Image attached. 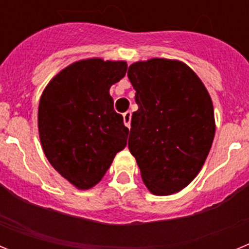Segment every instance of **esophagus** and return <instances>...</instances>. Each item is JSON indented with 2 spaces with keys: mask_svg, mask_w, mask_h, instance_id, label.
I'll use <instances>...</instances> for the list:
<instances>
[{
  "mask_svg": "<svg viewBox=\"0 0 249 249\" xmlns=\"http://www.w3.org/2000/svg\"><path fill=\"white\" fill-rule=\"evenodd\" d=\"M131 118H132V113L129 111L123 113V122H124V124H126L128 128H131Z\"/></svg>",
  "mask_w": 249,
  "mask_h": 249,
  "instance_id": "esophagus-1",
  "label": "esophagus"
}]
</instances>
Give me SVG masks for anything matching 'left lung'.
<instances>
[{"mask_svg":"<svg viewBox=\"0 0 249 249\" xmlns=\"http://www.w3.org/2000/svg\"><path fill=\"white\" fill-rule=\"evenodd\" d=\"M127 76L138 105L128 148L143 183L156 196L179 192L199 173L214 138L210 93L199 77L176 59L138 61Z\"/></svg>","mask_w":249,"mask_h":249,"instance_id":"1","label":"left lung"}]
</instances>
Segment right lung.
<instances>
[{"mask_svg": "<svg viewBox=\"0 0 249 249\" xmlns=\"http://www.w3.org/2000/svg\"><path fill=\"white\" fill-rule=\"evenodd\" d=\"M126 71L124 61L81 59L57 73L41 96L42 149L52 167L78 190L96 186L126 147L129 131L109 94Z\"/></svg>", "mask_w": 249, "mask_h": 249, "instance_id": "obj_1", "label": "right lung"}]
</instances>
